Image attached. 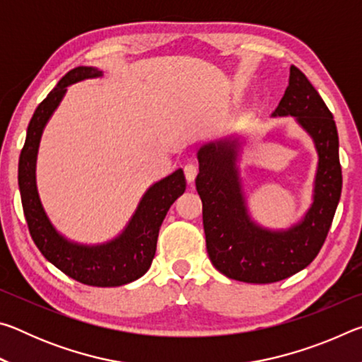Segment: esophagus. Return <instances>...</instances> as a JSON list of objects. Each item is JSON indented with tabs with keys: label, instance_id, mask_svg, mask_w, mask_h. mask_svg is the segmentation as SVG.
I'll return each mask as SVG.
<instances>
[{
	"label": "esophagus",
	"instance_id": "obj_1",
	"mask_svg": "<svg viewBox=\"0 0 362 362\" xmlns=\"http://www.w3.org/2000/svg\"><path fill=\"white\" fill-rule=\"evenodd\" d=\"M183 173H185V179H187V182H188V183H192V182H194V179H196V174H198V168H196L194 164L188 163L187 166L183 168Z\"/></svg>",
	"mask_w": 362,
	"mask_h": 362
}]
</instances>
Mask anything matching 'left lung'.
<instances>
[{
    "label": "left lung",
    "instance_id": "left-lung-1",
    "mask_svg": "<svg viewBox=\"0 0 362 362\" xmlns=\"http://www.w3.org/2000/svg\"><path fill=\"white\" fill-rule=\"evenodd\" d=\"M272 116H292L317 153L310 207L287 228L263 226L249 211L241 175L246 140L206 144L196 153L207 254L220 273L243 283H276L308 267L326 241L341 194L334 116L297 66H291L289 86Z\"/></svg>",
    "mask_w": 362,
    "mask_h": 362
}]
</instances>
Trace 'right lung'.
I'll return each mask as SVG.
<instances>
[{
	"mask_svg": "<svg viewBox=\"0 0 362 362\" xmlns=\"http://www.w3.org/2000/svg\"><path fill=\"white\" fill-rule=\"evenodd\" d=\"M102 76L103 73L95 66H76L60 79L35 110L19 158V189L30 235L47 262L83 284L118 287L142 278L148 272L156 252L163 220L174 201L185 192L187 182L183 170L179 168L150 185L140 198L129 222L108 241L97 244L78 243L54 226L42 207L36 187V159L41 136L51 116L64 100L69 86Z\"/></svg>",
	"mask_w": 362,
	"mask_h": 362,
	"instance_id": "add662e5",
	"label": "right lung"
}]
</instances>
